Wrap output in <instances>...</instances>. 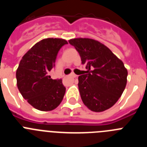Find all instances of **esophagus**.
Here are the masks:
<instances>
[{"instance_id":"1","label":"esophagus","mask_w":147,"mask_h":147,"mask_svg":"<svg viewBox=\"0 0 147 147\" xmlns=\"http://www.w3.org/2000/svg\"><path fill=\"white\" fill-rule=\"evenodd\" d=\"M71 77H73V78H76V77H77V75H76V74H71Z\"/></svg>"}]
</instances>
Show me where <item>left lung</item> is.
I'll return each instance as SVG.
<instances>
[{
	"label": "left lung",
	"mask_w": 147,
	"mask_h": 147,
	"mask_svg": "<svg viewBox=\"0 0 147 147\" xmlns=\"http://www.w3.org/2000/svg\"><path fill=\"white\" fill-rule=\"evenodd\" d=\"M69 43L80 54L86 71L79 76L78 87L85 105L93 112L113 107L125 89L127 70L105 45L89 38H75Z\"/></svg>",
	"instance_id": "1"
}]
</instances>
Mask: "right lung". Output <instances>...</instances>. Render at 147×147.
<instances>
[{"mask_svg": "<svg viewBox=\"0 0 147 147\" xmlns=\"http://www.w3.org/2000/svg\"><path fill=\"white\" fill-rule=\"evenodd\" d=\"M67 42L47 38L37 42L20 60L16 71L17 85L23 97L32 107L50 111L59 106L65 88L62 80H52L49 71L55 66L59 51Z\"/></svg>", "mask_w": 147, "mask_h": 147, "instance_id": "obj_1", "label": "right lung"}]
</instances>
